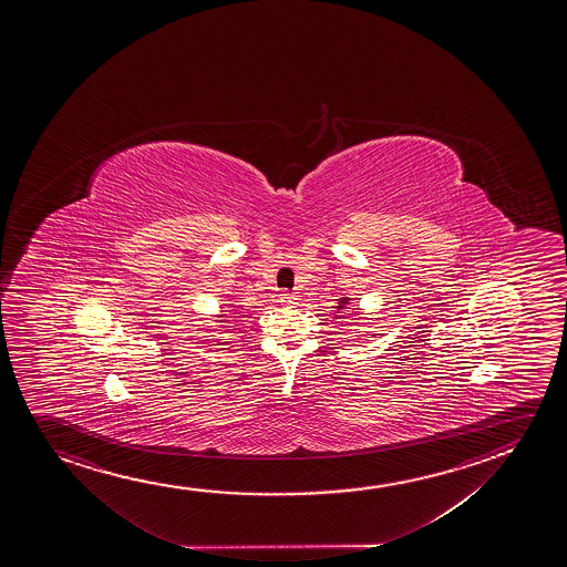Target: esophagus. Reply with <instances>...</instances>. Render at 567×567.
Returning <instances> with one entry per match:
<instances>
[{"instance_id":"1","label":"esophagus","mask_w":567,"mask_h":567,"mask_svg":"<svg viewBox=\"0 0 567 567\" xmlns=\"http://www.w3.org/2000/svg\"><path fill=\"white\" fill-rule=\"evenodd\" d=\"M295 301H297V299H295V293L284 291V293L280 295L281 305H293Z\"/></svg>"}]
</instances>
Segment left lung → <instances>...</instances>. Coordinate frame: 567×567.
<instances>
[{
  "instance_id": "8db88e82",
  "label": "left lung",
  "mask_w": 567,
  "mask_h": 567,
  "mask_svg": "<svg viewBox=\"0 0 567 567\" xmlns=\"http://www.w3.org/2000/svg\"><path fill=\"white\" fill-rule=\"evenodd\" d=\"M338 301H340V305H338L336 309L340 312V317L336 318H343L346 315H349V301H351V299H349V297H343V299H338Z\"/></svg>"
}]
</instances>
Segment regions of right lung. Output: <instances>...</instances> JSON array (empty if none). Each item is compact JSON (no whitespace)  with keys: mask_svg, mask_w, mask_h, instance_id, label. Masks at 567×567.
<instances>
[{"mask_svg":"<svg viewBox=\"0 0 567 567\" xmlns=\"http://www.w3.org/2000/svg\"><path fill=\"white\" fill-rule=\"evenodd\" d=\"M219 317H226V315H219ZM218 322H227V320H218Z\"/></svg>","mask_w":567,"mask_h":567,"instance_id":"right-lung-1","label":"right lung"}]
</instances>
